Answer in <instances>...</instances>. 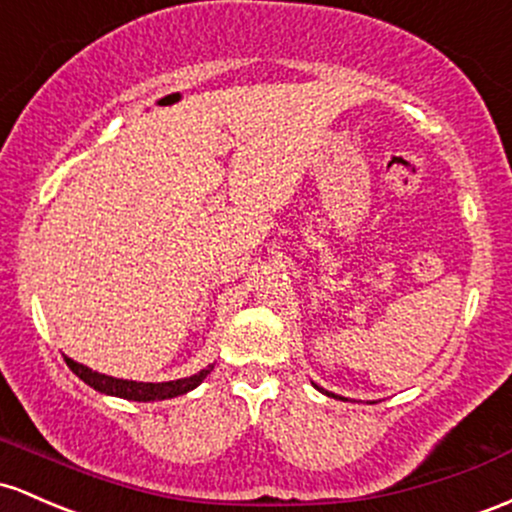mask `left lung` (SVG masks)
I'll use <instances>...</instances> for the list:
<instances>
[{"label":"left lung","mask_w":512,"mask_h":512,"mask_svg":"<svg viewBox=\"0 0 512 512\" xmlns=\"http://www.w3.org/2000/svg\"><path fill=\"white\" fill-rule=\"evenodd\" d=\"M320 391H323V389H320ZM323 393H328V391H323ZM328 396H333V398H338V396H335V393H328Z\"/></svg>","instance_id":"left-lung-1"}]
</instances>
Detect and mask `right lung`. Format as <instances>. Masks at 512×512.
Segmentation results:
<instances>
[{
	"label": "right lung",
	"instance_id": "add662e5",
	"mask_svg": "<svg viewBox=\"0 0 512 512\" xmlns=\"http://www.w3.org/2000/svg\"><path fill=\"white\" fill-rule=\"evenodd\" d=\"M67 367L72 369L84 384H89L92 389H97L101 393H109V396H119V398H128V401H162V398H174L182 396V393L196 389L206 376L211 374L213 364H209L206 369H201L199 374L187 376V379H177V381H162V384H143V381H128V379H114V376H106L99 372H92L89 367H82V364L72 362L70 357H65Z\"/></svg>",
	"mask_w": 512,
	"mask_h": 512
}]
</instances>
